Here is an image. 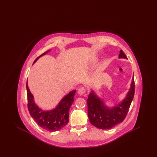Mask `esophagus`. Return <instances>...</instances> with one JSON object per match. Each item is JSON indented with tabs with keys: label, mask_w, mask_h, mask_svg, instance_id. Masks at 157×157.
Wrapping results in <instances>:
<instances>
[{
	"label": "esophagus",
	"mask_w": 157,
	"mask_h": 157,
	"mask_svg": "<svg viewBox=\"0 0 157 157\" xmlns=\"http://www.w3.org/2000/svg\"><path fill=\"white\" fill-rule=\"evenodd\" d=\"M86 92V89L84 87H81L79 88V90H78V93L79 95H83Z\"/></svg>",
	"instance_id": "esophagus-1"
}]
</instances>
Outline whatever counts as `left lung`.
<instances>
[{
    "mask_svg": "<svg viewBox=\"0 0 157 157\" xmlns=\"http://www.w3.org/2000/svg\"><path fill=\"white\" fill-rule=\"evenodd\" d=\"M119 58L127 59L122 50ZM135 82L134 75L126 97L118 105L108 108L104 102L91 90L87 99L88 115L90 122L98 128L108 129L122 122L127 116L129 108L134 97Z\"/></svg>",
    "mask_w": 157,
    "mask_h": 157,
    "instance_id": "left-lung-1",
    "label": "left lung"
}]
</instances>
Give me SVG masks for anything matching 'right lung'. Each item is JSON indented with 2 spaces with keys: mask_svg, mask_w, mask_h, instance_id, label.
Here are the masks:
<instances>
[{
  "mask_svg": "<svg viewBox=\"0 0 157 157\" xmlns=\"http://www.w3.org/2000/svg\"><path fill=\"white\" fill-rule=\"evenodd\" d=\"M50 50L45 52L34 61L35 63L41 56L45 55ZM28 96V108L32 118L38 125L48 131H56L65 127L69 122V111L74 101L76 90H72L62 99L55 108L51 111H43L35 103L34 98L26 83Z\"/></svg>",
  "mask_w": 157,
  "mask_h": 157,
  "instance_id": "right-lung-1",
  "label": "right lung"
}]
</instances>
